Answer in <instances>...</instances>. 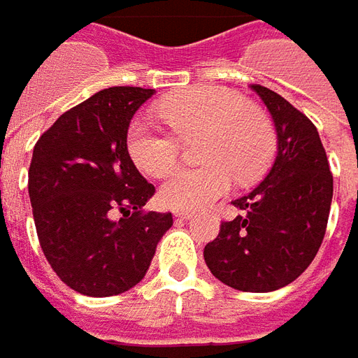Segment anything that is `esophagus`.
Instances as JSON below:
<instances>
[{
    "label": "esophagus",
    "mask_w": 358,
    "mask_h": 358,
    "mask_svg": "<svg viewBox=\"0 0 358 358\" xmlns=\"http://www.w3.org/2000/svg\"><path fill=\"white\" fill-rule=\"evenodd\" d=\"M173 216H175V218H181V220H189V218H191V212H187V210H175V212H173Z\"/></svg>",
    "instance_id": "1"
}]
</instances>
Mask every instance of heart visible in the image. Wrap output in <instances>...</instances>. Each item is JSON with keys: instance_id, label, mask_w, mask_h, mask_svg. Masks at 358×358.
<instances>
[{"instance_id": "heart-1", "label": "heart", "mask_w": 358, "mask_h": 358, "mask_svg": "<svg viewBox=\"0 0 358 358\" xmlns=\"http://www.w3.org/2000/svg\"><path fill=\"white\" fill-rule=\"evenodd\" d=\"M157 115L179 140L199 136L196 159L162 185V201L175 210H199L230 191L234 179L245 185L267 171L277 150L273 120L263 108L236 91L199 85L177 91L157 105ZM127 150L142 173L159 177L179 159L171 134L136 118L127 130Z\"/></svg>"}]
</instances>
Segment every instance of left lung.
<instances>
[{
    "mask_svg": "<svg viewBox=\"0 0 358 358\" xmlns=\"http://www.w3.org/2000/svg\"><path fill=\"white\" fill-rule=\"evenodd\" d=\"M277 130V157L267 177L231 204L243 210L222 222L206 243L214 277L243 292H271L296 280L314 261L325 236L334 177L312 120L263 85H251Z\"/></svg>",
    "mask_w": 358,
    "mask_h": 358,
    "instance_id": "8db88e82",
    "label": "left lung"
}]
</instances>
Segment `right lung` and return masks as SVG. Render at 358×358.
Segmentation results:
<instances>
[{
	"instance_id": "obj_1",
	"label": "right lung",
	"mask_w": 358,
	"mask_h": 358,
	"mask_svg": "<svg viewBox=\"0 0 358 358\" xmlns=\"http://www.w3.org/2000/svg\"><path fill=\"white\" fill-rule=\"evenodd\" d=\"M154 90L108 87L66 110L33 150L29 196L54 273L85 296H115L144 278L171 212H144L155 187L127 150V130ZM123 212L120 221L112 212Z\"/></svg>"
}]
</instances>
